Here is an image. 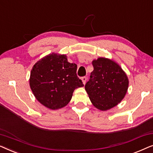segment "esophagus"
Returning a JSON list of instances; mask_svg holds the SVG:
<instances>
[{"label": "esophagus", "instance_id": "esophagus-1", "mask_svg": "<svg viewBox=\"0 0 153 153\" xmlns=\"http://www.w3.org/2000/svg\"><path fill=\"white\" fill-rule=\"evenodd\" d=\"M81 80H82L83 84L85 85V82H86V81H87V77H86V76H83V77H82V79H81Z\"/></svg>", "mask_w": 153, "mask_h": 153}]
</instances>
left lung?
<instances>
[{"label": "left lung", "mask_w": 153, "mask_h": 153, "mask_svg": "<svg viewBox=\"0 0 153 153\" xmlns=\"http://www.w3.org/2000/svg\"><path fill=\"white\" fill-rule=\"evenodd\" d=\"M92 63L94 70L85 89L95 107L101 111L108 110L125 97L128 78L120 66L108 58H98Z\"/></svg>", "instance_id": "1"}]
</instances>
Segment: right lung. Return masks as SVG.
<instances>
[{
    "label": "right lung",
    "instance_id": "add662e5",
    "mask_svg": "<svg viewBox=\"0 0 153 153\" xmlns=\"http://www.w3.org/2000/svg\"><path fill=\"white\" fill-rule=\"evenodd\" d=\"M77 65L66 55L50 53L37 61L31 70L30 87L37 101L52 110L65 106L76 88L83 87L76 75Z\"/></svg>",
    "mask_w": 153,
    "mask_h": 153
}]
</instances>
